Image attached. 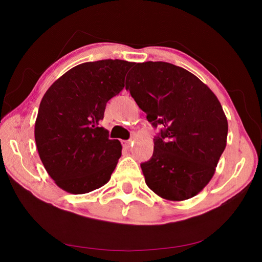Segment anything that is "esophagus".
Instances as JSON below:
<instances>
[{"instance_id":"1","label":"esophagus","mask_w":262,"mask_h":262,"mask_svg":"<svg viewBox=\"0 0 262 262\" xmlns=\"http://www.w3.org/2000/svg\"><path fill=\"white\" fill-rule=\"evenodd\" d=\"M130 143H132V140H127V141H123V145H125L126 148H129L130 147Z\"/></svg>"}]
</instances>
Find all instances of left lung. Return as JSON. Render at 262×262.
Segmentation results:
<instances>
[{
    "instance_id": "left-lung-1",
    "label": "left lung",
    "mask_w": 262,
    "mask_h": 262,
    "mask_svg": "<svg viewBox=\"0 0 262 262\" xmlns=\"http://www.w3.org/2000/svg\"><path fill=\"white\" fill-rule=\"evenodd\" d=\"M126 90L161 132L154 154L141 164L145 184L171 201L187 200L205 188L227 145L228 120L209 88L168 62L135 63Z\"/></svg>"
}]
</instances>
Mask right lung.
<instances>
[{
    "mask_svg": "<svg viewBox=\"0 0 262 262\" xmlns=\"http://www.w3.org/2000/svg\"><path fill=\"white\" fill-rule=\"evenodd\" d=\"M133 62L100 60L68 70L43 95L34 139L47 173L66 192L104 186L121 156V143L100 127L106 103L120 94Z\"/></svg>",
    "mask_w": 262,
    "mask_h": 262,
    "instance_id": "right-lung-1",
    "label": "right lung"
}]
</instances>
